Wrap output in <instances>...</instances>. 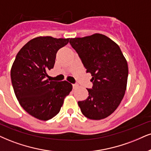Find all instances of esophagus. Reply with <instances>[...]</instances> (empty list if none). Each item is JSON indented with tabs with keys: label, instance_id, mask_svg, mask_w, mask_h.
<instances>
[{
	"label": "esophagus",
	"instance_id": "1",
	"mask_svg": "<svg viewBox=\"0 0 151 151\" xmlns=\"http://www.w3.org/2000/svg\"><path fill=\"white\" fill-rule=\"evenodd\" d=\"M73 89H76L78 87V84H73Z\"/></svg>",
	"mask_w": 151,
	"mask_h": 151
}]
</instances>
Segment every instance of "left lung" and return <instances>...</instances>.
<instances>
[{"label":"left lung","mask_w":151,"mask_h":151,"mask_svg":"<svg viewBox=\"0 0 151 151\" xmlns=\"http://www.w3.org/2000/svg\"><path fill=\"white\" fill-rule=\"evenodd\" d=\"M82 63L92 78L89 96L78 102L81 112L91 120L107 118L116 110L127 87L128 66L120 48L100 33L70 39Z\"/></svg>","instance_id":"left-lung-1"}]
</instances>
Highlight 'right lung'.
<instances>
[{
    "instance_id": "add662e5",
    "label": "right lung",
    "mask_w": 151,
    "mask_h": 151,
    "mask_svg": "<svg viewBox=\"0 0 151 151\" xmlns=\"http://www.w3.org/2000/svg\"><path fill=\"white\" fill-rule=\"evenodd\" d=\"M70 38L40 36L19 51L11 68L14 94L21 106L33 117L48 120L58 114L64 98L72 90L66 81H50L47 70L53 68L57 51Z\"/></svg>"
}]
</instances>
